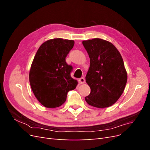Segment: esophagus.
<instances>
[{
    "mask_svg": "<svg viewBox=\"0 0 150 150\" xmlns=\"http://www.w3.org/2000/svg\"><path fill=\"white\" fill-rule=\"evenodd\" d=\"M79 84H84L85 83V79L84 78H81L79 79Z\"/></svg>",
    "mask_w": 150,
    "mask_h": 150,
    "instance_id": "obj_1",
    "label": "esophagus"
}]
</instances>
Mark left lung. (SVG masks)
I'll list each match as a JSON object with an SVG mask.
<instances>
[{
    "label": "left lung",
    "mask_w": 150,
    "mask_h": 150,
    "mask_svg": "<svg viewBox=\"0 0 150 150\" xmlns=\"http://www.w3.org/2000/svg\"><path fill=\"white\" fill-rule=\"evenodd\" d=\"M83 44L90 58L86 81L91 93L85 100L95 108L110 107L121 96L128 79L121 54L112 43L101 39L83 40Z\"/></svg>",
    "instance_id": "obj_1"
}]
</instances>
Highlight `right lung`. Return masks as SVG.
Wrapping results in <instances>:
<instances>
[{
	"mask_svg": "<svg viewBox=\"0 0 150 150\" xmlns=\"http://www.w3.org/2000/svg\"><path fill=\"white\" fill-rule=\"evenodd\" d=\"M73 40L55 38L44 42L36 52L29 72V82L35 98L45 107L55 108L66 100L67 94L78 85L71 78L72 67L66 57Z\"/></svg>",
	"mask_w": 150,
	"mask_h": 150,
	"instance_id": "1",
	"label": "right lung"
}]
</instances>
